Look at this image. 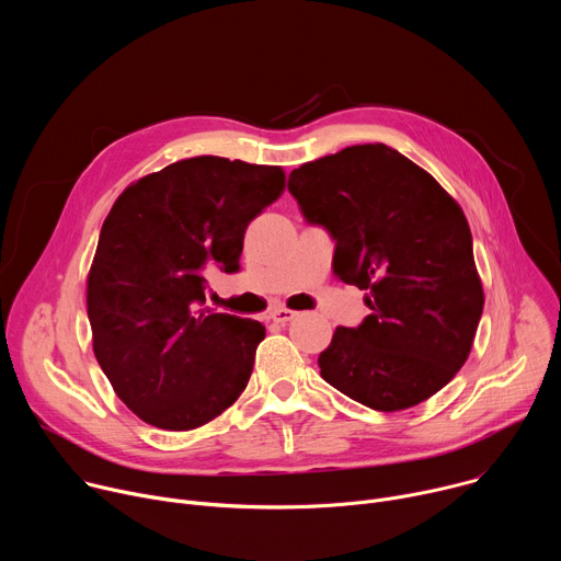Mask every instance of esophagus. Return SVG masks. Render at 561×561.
Listing matches in <instances>:
<instances>
[{"label": "esophagus", "instance_id": "34e87169", "mask_svg": "<svg viewBox=\"0 0 561 561\" xmlns=\"http://www.w3.org/2000/svg\"><path fill=\"white\" fill-rule=\"evenodd\" d=\"M295 314H297L295 310L284 308V306H277V308H273V310H271V319H273L275 324H286V322H290V319H293Z\"/></svg>", "mask_w": 561, "mask_h": 561}]
</instances>
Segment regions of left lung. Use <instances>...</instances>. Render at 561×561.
I'll return each mask as SVG.
<instances>
[{
  "mask_svg": "<svg viewBox=\"0 0 561 561\" xmlns=\"http://www.w3.org/2000/svg\"><path fill=\"white\" fill-rule=\"evenodd\" d=\"M304 219L329 230L335 271L370 290V314L337 327L322 377L373 411L411 409L463 366L484 290L457 202L383 144L348 146L288 175Z\"/></svg>",
  "mask_w": 561,
  "mask_h": 561,
  "instance_id": "1",
  "label": "left lung"
}]
</instances>
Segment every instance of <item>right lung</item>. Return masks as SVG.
<instances>
[{
    "label": "right lung",
    "mask_w": 561,
    "mask_h": 561,
    "mask_svg": "<svg viewBox=\"0 0 561 561\" xmlns=\"http://www.w3.org/2000/svg\"><path fill=\"white\" fill-rule=\"evenodd\" d=\"M284 191V171L193 157L128 186L111 208L89 275L95 357L146 424L191 431L247 388L260 322L206 310V273L239 271L249 224Z\"/></svg>",
    "instance_id": "1"
}]
</instances>
